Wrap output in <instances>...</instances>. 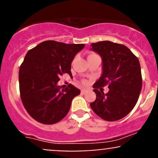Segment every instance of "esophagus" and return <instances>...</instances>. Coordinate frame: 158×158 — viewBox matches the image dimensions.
<instances>
[{
  "label": "esophagus",
  "mask_w": 158,
  "mask_h": 158,
  "mask_svg": "<svg viewBox=\"0 0 158 158\" xmlns=\"http://www.w3.org/2000/svg\"><path fill=\"white\" fill-rule=\"evenodd\" d=\"M87 91H88V89H85V88H84V89L81 90V94H85Z\"/></svg>",
  "instance_id": "1"
}]
</instances>
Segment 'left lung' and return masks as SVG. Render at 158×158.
Wrapping results in <instances>:
<instances>
[{
	"mask_svg": "<svg viewBox=\"0 0 158 158\" xmlns=\"http://www.w3.org/2000/svg\"><path fill=\"white\" fill-rule=\"evenodd\" d=\"M102 58V74L94 85L97 98L90 104L99 117L107 121L123 118L135 106L142 88L139 60L126 46L109 41L90 44ZM109 85L104 94L99 86Z\"/></svg>",
	"mask_w": 158,
	"mask_h": 158,
	"instance_id": "8db88e82",
	"label": "left lung"
}]
</instances>
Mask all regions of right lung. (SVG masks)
<instances>
[{
    "instance_id": "add662e5",
    "label": "right lung",
    "mask_w": 158,
    "mask_h": 158,
    "mask_svg": "<svg viewBox=\"0 0 158 158\" xmlns=\"http://www.w3.org/2000/svg\"><path fill=\"white\" fill-rule=\"evenodd\" d=\"M84 44L45 41L29 50L19 70L20 94L23 106L33 119L51 125L62 119L80 90L58 85L63 73L71 74V62Z\"/></svg>"
}]
</instances>
